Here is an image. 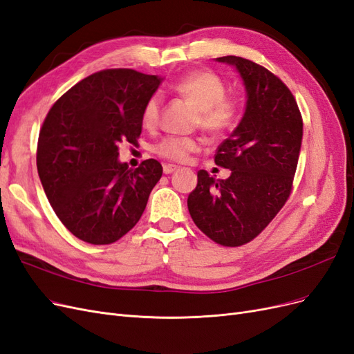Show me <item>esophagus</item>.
Here are the masks:
<instances>
[{
  "mask_svg": "<svg viewBox=\"0 0 354 354\" xmlns=\"http://www.w3.org/2000/svg\"><path fill=\"white\" fill-rule=\"evenodd\" d=\"M178 167L177 165H173V164H165L164 165V174H173L174 171H177Z\"/></svg>",
  "mask_w": 354,
  "mask_h": 354,
  "instance_id": "34e87169",
  "label": "esophagus"
}]
</instances>
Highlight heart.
Segmentation results:
<instances>
[{
    "label": "heart",
    "mask_w": 354,
    "mask_h": 354,
    "mask_svg": "<svg viewBox=\"0 0 354 354\" xmlns=\"http://www.w3.org/2000/svg\"><path fill=\"white\" fill-rule=\"evenodd\" d=\"M171 90L195 106L198 115L196 124L212 136L229 133L239 120V100L233 95H226V84L211 71L185 73L171 84ZM160 106H162L160 94H152L146 100L142 112V121L146 128L158 125ZM199 149V138L168 136L155 146V153L173 162H185Z\"/></svg>",
    "instance_id": "heart-1"
}]
</instances>
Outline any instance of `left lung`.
<instances>
[{"label": "left lung", "mask_w": 354, "mask_h": 354, "mask_svg": "<svg viewBox=\"0 0 354 354\" xmlns=\"http://www.w3.org/2000/svg\"><path fill=\"white\" fill-rule=\"evenodd\" d=\"M238 69L246 90L239 125L216 151L226 180L198 171L187 198L192 220L223 246L251 242L269 226L292 192L303 140V118L292 93L274 73L236 56L218 57Z\"/></svg>", "instance_id": "1"}]
</instances>
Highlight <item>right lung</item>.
<instances>
[{"mask_svg":"<svg viewBox=\"0 0 354 354\" xmlns=\"http://www.w3.org/2000/svg\"><path fill=\"white\" fill-rule=\"evenodd\" d=\"M162 78L104 69L75 84L51 106L39 130L37 168L56 216L73 236L109 245L140 220L162 176L156 159L136 169L118 160V145L137 143L146 100Z\"/></svg>","mask_w":354,"mask_h":354,"instance_id":"1","label":"right lung"}]
</instances>
